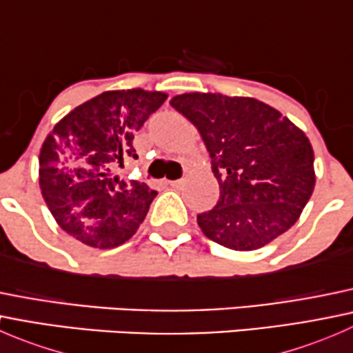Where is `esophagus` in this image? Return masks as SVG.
<instances>
[{
  "label": "esophagus",
  "mask_w": 353,
  "mask_h": 353,
  "mask_svg": "<svg viewBox=\"0 0 353 353\" xmlns=\"http://www.w3.org/2000/svg\"><path fill=\"white\" fill-rule=\"evenodd\" d=\"M183 183H184L183 179H177V181H169L170 188H174V190H179V188L183 186Z\"/></svg>",
  "instance_id": "1"
}]
</instances>
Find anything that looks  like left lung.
Instances as JSON below:
<instances>
[{
  "mask_svg": "<svg viewBox=\"0 0 353 353\" xmlns=\"http://www.w3.org/2000/svg\"><path fill=\"white\" fill-rule=\"evenodd\" d=\"M170 105L198 128L219 181V203L198 215L203 234L223 248L254 251L287 232L316 184L304 131L251 97L193 92Z\"/></svg>",
  "mask_w": 353,
  "mask_h": 353,
  "instance_id": "obj_1",
  "label": "left lung"
}]
</instances>
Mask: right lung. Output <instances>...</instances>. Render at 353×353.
<instances>
[{
    "mask_svg": "<svg viewBox=\"0 0 353 353\" xmlns=\"http://www.w3.org/2000/svg\"><path fill=\"white\" fill-rule=\"evenodd\" d=\"M163 92L110 90L66 114L39 155V184L58 225L90 248L126 243L147 216L157 191L114 176L123 157L137 159L134 131L165 102Z\"/></svg>",
    "mask_w": 353,
    "mask_h": 353,
    "instance_id": "1",
    "label": "right lung"
}]
</instances>
